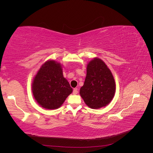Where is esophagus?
I'll return each mask as SVG.
<instances>
[{"label": "esophagus", "instance_id": "1", "mask_svg": "<svg viewBox=\"0 0 153 153\" xmlns=\"http://www.w3.org/2000/svg\"><path fill=\"white\" fill-rule=\"evenodd\" d=\"M73 94L74 95H75V94H78V90H77V88H75V89H73Z\"/></svg>", "mask_w": 153, "mask_h": 153}]
</instances>
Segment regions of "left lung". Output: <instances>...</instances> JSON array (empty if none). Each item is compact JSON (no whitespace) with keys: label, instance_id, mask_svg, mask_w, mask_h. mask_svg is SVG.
Here are the masks:
<instances>
[{"label":"left lung","instance_id":"left-lung-1","mask_svg":"<svg viewBox=\"0 0 153 153\" xmlns=\"http://www.w3.org/2000/svg\"><path fill=\"white\" fill-rule=\"evenodd\" d=\"M115 91L114 76L105 63L94 58L87 67V75L80 94L89 107L97 109L105 106L113 99Z\"/></svg>","mask_w":153,"mask_h":153}]
</instances>
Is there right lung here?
<instances>
[{
  "label": "right lung",
  "instance_id": "right-lung-1",
  "mask_svg": "<svg viewBox=\"0 0 153 153\" xmlns=\"http://www.w3.org/2000/svg\"><path fill=\"white\" fill-rule=\"evenodd\" d=\"M32 93L42 107L56 109L61 106L73 89L63 76L61 64L48 61L41 66L32 83Z\"/></svg>",
  "mask_w": 153,
  "mask_h": 153
}]
</instances>
